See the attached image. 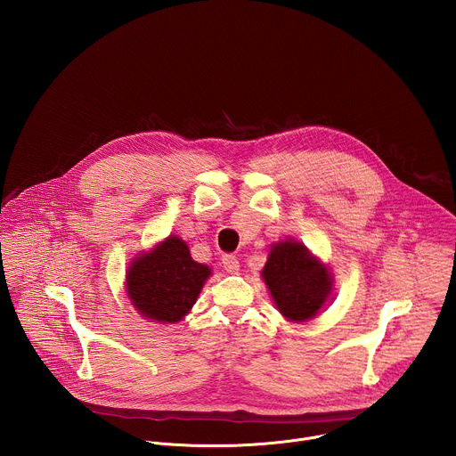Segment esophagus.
<instances>
[{
  "label": "esophagus",
  "mask_w": 456,
  "mask_h": 456,
  "mask_svg": "<svg viewBox=\"0 0 456 456\" xmlns=\"http://www.w3.org/2000/svg\"><path fill=\"white\" fill-rule=\"evenodd\" d=\"M222 265H224V269H225L229 274H234V273H238V269H240V262H238V257H236L234 254H224V256H222Z\"/></svg>",
  "instance_id": "obj_1"
}]
</instances>
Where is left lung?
I'll return each mask as SVG.
<instances>
[{
	"label": "left lung",
	"mask_w": 456,
	"mask_h": 456,
	"mask_svg": "<svg viewBox=\"0 0 456 456\" xmlns=\"http://www.w3.org/2000/svg\"><path fill=\"white\" fill-rule=\"evenodd\" d=\"M262 276L278 310L296 322L314 317L332 290L327 267L297 241L274 245Z\"/></svg>",
	"instance_id": "obj_1"
}]
</instances>
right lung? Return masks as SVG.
Masks as SVG:
<instances>
[{
	"label": "right lung",
	"mask_w": 456,
	"mask_h": 456,
	"mask_svg": "<svg viewBox=\"0 0 456 456\" xmlns=\"http://www.w3.org/2000/svg\"><path fill=\"white\" fill-rule=\"evenodd\" d=\"M209 274V267L194 262L180 238L169 236L127 269V296L144 317L176 322L197 301Z\"/></svg>",
	"instance_id": "1"
}]
</instances>
